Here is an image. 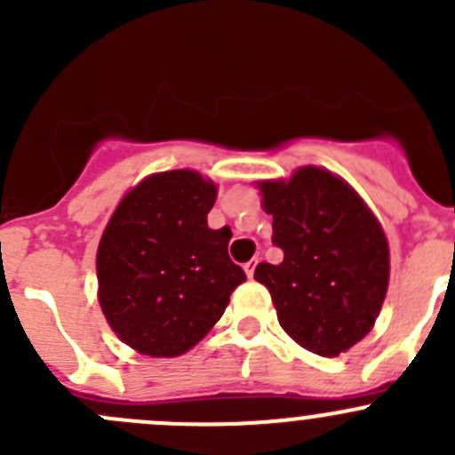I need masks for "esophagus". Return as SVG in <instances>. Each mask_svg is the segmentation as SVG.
Here are the masks:
<instances>
[{
    "mask_svg": "<svg viewBox=\"0 0 455 455\" xmlns=\"http://www.w3.org/2000/svg\"><path fill=\"white\" fill-rule=\"evenodd\" d=\"M255 266H257V259H251V261H246V264H244V270H246V275H249V277H253V275H255Z\"/></svg>",
    "mask_w": 455,
    "mask_h": 455,
    "instance_id": "obj_1",
    "label": "esophagus"
}]
</instances>
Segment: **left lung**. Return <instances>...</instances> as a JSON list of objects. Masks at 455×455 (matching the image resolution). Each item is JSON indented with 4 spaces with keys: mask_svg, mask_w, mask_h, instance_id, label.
I'll use <instances>...</instances> for the list:
<instances>
[{
    "mask_svg": "<svg viewBox=\"0 0 455 455\" xmlns=\"http://www.w3.org/2000/svg\"><path fill=\"white\" fill-rule=\"evenodd\" d=\"M273 215L282 264H257L279 325L306 350L339 356L374 325L389 282V249L379 220L355 189L319 167L291 180L259 182Z\"/></svg>",
    "mask_w": 455,
    "mask_h": 455,
    "instance_id": "left-lung-1",
    "label": "left lung"
}]
</instances>
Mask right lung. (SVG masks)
Wrapping results in <instances>:
<instances>
[{
    "mask_svg": "<svg viewBox=\"0 0 455 455\" xmlns=\"http://www.w3.org/2000/svg\"><path fill=\"white\" fill-rule=\"evenodd\" d=\"M215 196L213 182L191 169L154 173L105 227L96 253L100 308L118 339L140 355H185L246 282L228 257L231 228L206 224Z\"/></svg>",
    "mask_w": 455,
    "mask_h": 455,
    "instance_id": "right-lung-1",
    "label": "right lung"
}]
</instances>
